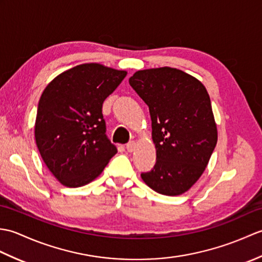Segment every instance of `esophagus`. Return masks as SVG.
I'll use <instances>...</instances> for the list:
<instances>
[{"mask_svg":"<svg viewBox=\"0 0 262 262\" xmlns=\"http://www.w3.org/2000/svg\"><path fill=\"white\" fill-rule=\"evenodd\" d=\"M135 148H136V143L135 142H129L126 145V149L128 152H134Z\"/></svg>","mask_w":262,"mask_h":262,"instance_id":"obj_1","label":"esophagus"}]
</instances>
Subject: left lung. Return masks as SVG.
<instances>
[{
	"instance_id": "obj_1",
	"label": "left lung",
	"mask_w": 262,
	"mask_h": 262,
	"mask_svg": "<svg viewBox=\"0 0 262 262\" xmlns=\"http://www.w3.org/2000/svg\"><path fill=\"white\" fill-rule=\"evenodd\" d=\"M129 84L148 105L154 168L141 177L154 191L179 196L188 191L207 166L217 143L209 94L196 77L178 69L140 70Z\"/></svg>"
}]
</instances>
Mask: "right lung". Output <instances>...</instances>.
Wrapping results in <instances>:
<instances>
[{"label": "right lung", "instance_id": "right-lung-1", "mask_svg": "<svg viewBox=\"0 0 262 262\" xmlns=\"http://www.w3.org/2000/svg\"><path fill=\"white\" fill-rule=\"evenodd\" d=\"M126 75V71L85 63L58 74L43 90L35 122L36 144L63 186L90 183L117 153L105 136L102 104Z\"/></svg>", "mask_w": 262, "mask_h": 262}]
</instances>
